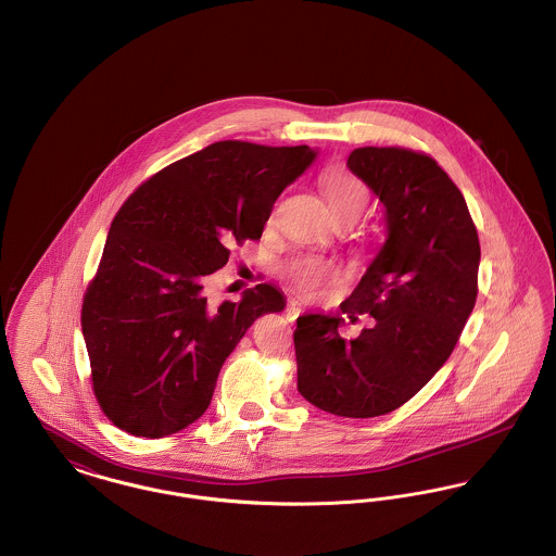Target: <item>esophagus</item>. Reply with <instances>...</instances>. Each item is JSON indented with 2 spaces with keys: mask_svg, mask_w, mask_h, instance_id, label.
I'll return each mask as SVG.
<instances>
[{
  "mask_svg": "<svg viewBox=\"0 0 556 556\" xmlns=\"http://www.w3.org/2000/svg\"><path fill=\"white\" fill-rule=\"evenodd\" d=\"M300 313H302V308H300L298 304H288V308H286V320L293 323Z\"/></svg>",
  "mask_w": 556,
  "mask_h": 556,
  "instance_id": "34e87169",
  "label": "esophagus"
}]
</instances>
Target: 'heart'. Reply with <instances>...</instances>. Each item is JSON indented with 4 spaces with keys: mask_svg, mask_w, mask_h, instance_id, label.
<instances>
[{
    "mask_svg": "<svg viewBox=\"0 0 556 556\" xmlns=\"http://www.w3.org/2000/svg\"><path fill=\"white\" fill-rule=\"evenodd\" d=\"M323 191L327 198V204L331 212L354 211L361 212L367 208L369 193L365 186L345 173H331L323 179ZM331 275V266L313 256H302L290 265L291 281L295 288L304 293H313L320 286L325 277Z\"/></svg>",
    "mask_w": 556,
    "mask_h": 556,
    "instance_id": "b5f03b06",
    "label": "heart"
}]
</instances>
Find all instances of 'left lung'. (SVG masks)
Here are the masks:
<instances>
[{
    "mask_svg": "<svg viewBox=\"0 0 556 556\" xmlns=\"http://www.w3.org/2000/svg\"><path fill=\"white\" fill-rule=\"evenodd\" d=\"M348 168L379 198L386 241L342 302L372 327L344 340L340 315L304 313L293 333L298 392L320 410L369 419L396 410L444 367L473 313L479 239L438 162L402 148H356Z\"/></svg>",
    "mask_w": 556,
    "mask_h": 556,
    "instance_id": "left-lung-1",
    "label": "left lung"
}]
</instances>
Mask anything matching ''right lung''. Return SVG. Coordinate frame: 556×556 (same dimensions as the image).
<instances>
[{
    "label": "right lung",
    "instance_id": "1",
    "mask_svg": "<svg viewBox=\"0 0 556 556\" xmlns=\"http://www.w3.org/2000/svg\"><path fill=\"white\" fill-rule=\"evenodd\" d=\"M317 156L308 146L216 141L121 206L80 313L93 392L112 424L154 440L206 413L227 356L286 295L261 283L212 306L204 281L231 243L261 239L281 191Z\"/></svg>",
    "mask_w": 556,
    "mask_h": 556
}]
</instances>
